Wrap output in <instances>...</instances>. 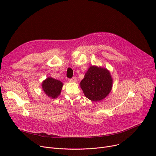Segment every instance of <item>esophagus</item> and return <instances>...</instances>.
<instances>
[{
	"label": "esophagus",
	"mask_w": 156,
	"mask_h": 156,
	"mask_svg": "<svg viewBox=\"0 0 156 156\" xmlns=\"http://www.w3.org/2000/svg\"><path fill=\"white\" fill-rule=\"evenodd\" d=\"M69 81H70V82H76V78L75 77H73L71 79H70Z\"/></svg>",
	"instance_id": "34e87169"
}]
</instances>
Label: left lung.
Wrapping results in <instances>:
<instances>
[{
	"label": "left lung",
	"mask_w": 156,
	"mask_h": 156,
	"mask_svg": "<svg viewBox=\"0 0 156 156\" xmlns=\"http://www.w3.org/2000/svg\"><path fill=\"white\" fill-rule=\"evenodd\" d=\"M112 78L108 69L90 66L80 83L85 96L93 102L102 101L111 92Z\"/></svg>",
	"instance_id": "obj_1"
}]
</instances>
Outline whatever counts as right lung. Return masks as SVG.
<instances>
[{
	"label": "right lung",
	"instance_id": "right-lung-1",
	"mask_svg": "<svg viewBox=\"0 0 156 156\" xmlns=\"http://www.w3.org/2000/svg\"><path fill=\"white\" fill-rule=\"evenodd\" d=\"M63 83L61 81L52 77H47L42 83V88L44 93L52 99L57 98L61 92Z\"/></svg>",
	"mask_w": 156,
	"mask_h": 156
}]
</instances>
